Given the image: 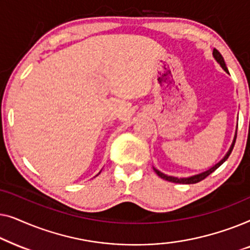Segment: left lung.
I'll use <instances>...</instances> for the list:
<instances>
[{
  "instance_id": "left-lung-1",
  "label": "left lung",
  "mask_w": 250,
  "mask_h": 250,
  "mask_svg": "<svg viewBox=\"0 0 250 250\" xmlns=\"http://www.w3.org/2000/svg\"><path fill=\"white\" fill-rule=\"evenodd\" d=\"M213 57H214V59L217 61V63L220 64V66H221L222 68H223L224 71H227V73L229 74V70H228V68H227V64H225V61H224V59H223V57H222V54H221L220 52H218V51H217L216 49H214V51H213ZM237 127H238V126H237ZM235 139H237V132H235L234 138H233V141H232V145H231V146H230V149H229V151H228L227 153H225V156L223 157V158H222L217 164H215L214 166H211L209 169L204 170V172H201V173H199V174H196V175H191V176H188V177H175V176L166 175V174L162 173V172H160V170L155 168V167H153V170H155V172L157 173V175L160 176V177H162V179H164V180L168 181V182L180 183V184H193V183H198V182H199V181L204 180L205 177H207L208 175H209V174L213 173L214 170H216V169L218 168V167H220V166L222 165V164H223V163L225 162V160H227V159L229 158V156L231 155L232 149H233V146H234Z\"/></svg>"
}]
</instances>
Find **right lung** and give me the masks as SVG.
<instances>
[{
    "mask_svg": "<svg viewBox=\"0 0 250 250\" xmlns=\"http://www.w3.org/2000/svg\"><path fill=\"white\" fill-rule=\"evenodd\" d=\"M100 172H101V170H100ZM100 172H99V174H100ZM99 174H98V175H99Z\"/></svg>",
    "mask_w": 250,
    "mask_h": 250,
    "instance_id": "add662e5",
    "label": "right lung"
}]
</instances>
